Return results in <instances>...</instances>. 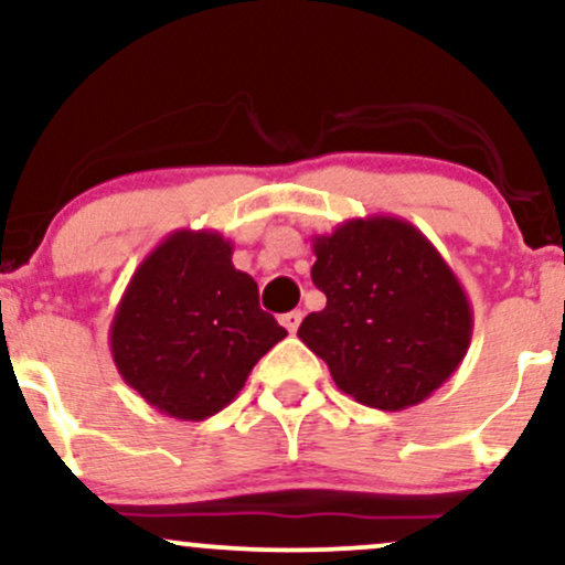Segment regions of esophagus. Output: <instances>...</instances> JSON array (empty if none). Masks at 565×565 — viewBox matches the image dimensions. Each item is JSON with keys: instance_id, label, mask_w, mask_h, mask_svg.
<instances>
[{"instance_id": "1", "label": "esophagus", "mask_w": 565, "mask_h": 565, "mask_svg": "<svg viewBox=\"0 0 565 565\" xmlns=\"http://www.w3.org/2000/svg\"><path fill=\"white\" fill-rule=\"evenodd\" d=\"M281 323L287 327L289 334H295L297 329H300V323H302V313H300V310H289V313L281 316Z\"/></svg>"}]
</instances>
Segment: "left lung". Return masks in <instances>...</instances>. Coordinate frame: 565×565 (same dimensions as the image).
<instances>
[{
    "instance_id": "obj_1",
    "label": "left lung",
    "mask_w": 565,
    "mask_h": 565,
    "mask_svg": "<svg viewBox=\"0 0 565 565\" xmlns=\"http://www.w3.org/2000/svg\"><path fill=\"white\" fill-rule=\"evenodd\" d=\"M327 308L297 337L359 404L404 412L462 364L472 337L465 287L423 231L393 215L353 217L313 236Z\"/></svg>"
}]
</instances>
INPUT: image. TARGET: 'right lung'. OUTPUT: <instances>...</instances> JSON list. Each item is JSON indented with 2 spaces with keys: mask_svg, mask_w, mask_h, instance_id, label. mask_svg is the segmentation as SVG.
<instances>
[{
  "mask_svg": "<svg viewBox=\"0 0 565 565\" xmlns=\"http://www.w3.org/2000/svg\"><path fill=\"white\" fill-rule=\"evenodd\" d=\"M217 231H172L129 278L111 321L114 364L146 404L183 423L225 408L287 329L260 308Z\"/></svg>",
  "mask_w": 565,
  "mask_h": 565,
  "instance_id": "add662e5",
  "label": "right lung"
}]
</instances>
